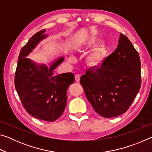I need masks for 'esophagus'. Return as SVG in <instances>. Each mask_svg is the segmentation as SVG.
<instances>
[{
	"label": "esophagus",
	"instance_id": "esophagus-1",
	"mask_svg": "<svg viewBox=\"0 0 152 152\" xmlns=\"http://www.w3.org/2000/svg\"><path fill=\"white\" fill-rule=\"evenodd\" d=\"M80 74H76V75H75V80L78 82L80 81Z\"/></svg>",
	"mask_w": 152,
	"mask_h": 152
}]
</instances>
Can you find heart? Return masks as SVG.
Wrapping results in <instances>:
<instances>
[{"label":"heart","instance_id":"1","mask_svg":"<svg viewBox=\"0 0 152 152\" xmlns=\"http://www.w3.org/2000/svg\"><path fill=\"white\" fill-rule=\"evenodd\" d=\"M100 56H101V54L99 52H94L91 56V60L93 62H96L99 60Z\"/></svg>","mask_w":152,"mask_h":152}]
</instances>
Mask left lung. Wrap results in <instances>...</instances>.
<instances>
[{"label": "left lung", "instance_id": "obj_1", "mask_svg": "<svg viewBox=\"0 0 152 152\" xmlns=\"http://www.w3.org/2000/svg\"><path fill=\"white\" fill-rule=\"evenodd\" d=\"M80 82L102 117H115L127 111L141 84L140 56L127 36L120 33L116 50L101 66L87 70Z\"/></svg>", "mask_w": 152, "mask_h": 152}]
</instances>
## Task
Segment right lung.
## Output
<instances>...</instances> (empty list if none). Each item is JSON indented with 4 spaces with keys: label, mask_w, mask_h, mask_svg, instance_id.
<instances>
[{
    "label": "right lung",
    "mask_w": 152,
    "mask_h": 152,
    "mask_svg": "<svg viewBox=\"0 0 152 152\" xmlns=\"http://www.w3.org/2000/svg\"><path fill=\"white\" fill-rule=\"evenodd\" d=\"M43 29L33 35L20 51L15 76V86L23 106L37 119L54 121L65 109L68 86L74 83L70 72L53 76V70L62 62L61 58L48 69L26 58L40 41L46 37Z\"/></svg>",
    "instance_id": "obj_1"
}]
</instances>
